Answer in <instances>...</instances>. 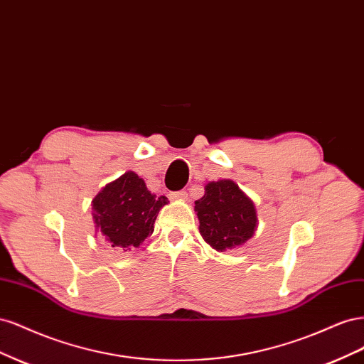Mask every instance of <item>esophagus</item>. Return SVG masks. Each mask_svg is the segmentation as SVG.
<instances>
[{"label": "esophagus", "instance_id": "esophagus-1", "mask_svg": "<svg viewBox=\"0 0 364 364\" xmlns=\"http://www.w3.org/2000/svg\"><path fill=\"white\" fill-rule=\"evenodd\" d=\"M171 197H173V199H179V200H183V199H186V197H188V193H186L185 190H181V191H174V193H171Z\"/></svg>", "mask_w": 364, "mask_h": 364}]
</instances>
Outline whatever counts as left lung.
Segmentation results:
<instances>
[{"label":"left lung","instance_id":"1","mask_svg":"<svg viewBox=\"0 0 364 364\" xmlns=\"http://www.w3.org/2000/svg\"><path fill=\"white\" fill-rule=\"evenodd\" d=\"M194 209L200 235L217 250L243 245L255 232V206L232 181L209 182Z\"/></svg>","mask_w":364,"mask_h":364}]
</instances>
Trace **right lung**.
Returning a JSON list of instances; mask_svg holds the SVG:
<instances>
[{"label": "right lung", "instance_id": "add662e5", "mask_svg": "<svg viewBox=\"0 0 364 364\" xmlns=\"http://www.w3.org/2000/svg\"><path fill=\"white\" fill-rule=\"evenodd\" d=\"M165 203H168L167 197L151 194L138 174L127 171L94 197V220L112 247L129 250L153 232Z\"/></svg>", "mask_w": 364, "mask_h": 364}]
</instances>
